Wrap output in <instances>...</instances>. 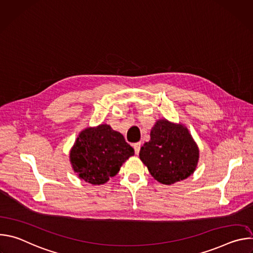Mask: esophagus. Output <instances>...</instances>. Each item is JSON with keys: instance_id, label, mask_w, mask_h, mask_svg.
Segmentation results:
<instances>
[{"instance_id": "esophagus-1", "label": "esophagus", "mask_w": 253, "mask_h": 253, "mask_svg": "<svg viewBox=\"0 0 253 253\" xmlns=\"http://www.w3.org/2000/svg\"><path fill=\"white\" fill-rule=\"evenodd\" d=\"M133 148H134V150H135V154L138 155L139 152H140V148H141V143H140V142L135 143L134 145H133Z\"/></svg>"}]
</instances>
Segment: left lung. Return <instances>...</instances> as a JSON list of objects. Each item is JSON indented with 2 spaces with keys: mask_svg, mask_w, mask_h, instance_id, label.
Returning <instances> with one entry per match:
<instances>
[{
  "mask_svg": "<svg viewBox=\"0 0 253 253\" xmlns=\"http://www.w3.org/2000/svg\"><path fill=\"white\" fill-rule=\"evenodd\" d=\"M139 157L158 182L171 185L192 175L199 160V148L188 129L166 119L156 121L150 140Z\"/></svg>",
  "mask_w": 253,
  "mask_h": 253,
  "instance_id": "8db88e82",
  "label": "left lung"
}]
</instances>
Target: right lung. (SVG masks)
Masks as SVG:
<instances>
[{
  "instance_id": "right-lung-1",
  "label": "right lung",
  "mask_w": 253,
  "mask_h": 253,
  "mask_svg": "<svg viewBox=\"0 0 253 253\" xmlns=\"http://www.w3.org/2000/svg\"><path fill=\"white\" fill-rule=\"evenodd\" d=\"M134 149L124 136L108 124L82 130L70 150V163L84 181L101 185L114 177Z\"/></svg>"
}]
</instances>
